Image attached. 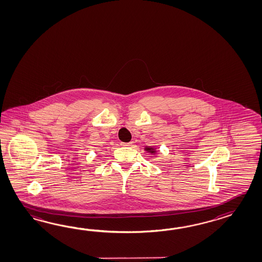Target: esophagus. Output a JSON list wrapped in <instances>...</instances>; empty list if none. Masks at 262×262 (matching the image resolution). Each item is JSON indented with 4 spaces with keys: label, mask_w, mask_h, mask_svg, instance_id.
<instances>
[{
    "label": "esophagus",
    "mask_w": 262,
    "mask_h": 262,
    "mask_svg": "<svg viewBox=\"0 0 262 262\" xmlns=\"http://www.w3.org/2000/svg\"><path fill=\"white\" fill-rule=\"evenodd\" d=\"M122 145H123V146H132L133 142L131 141V142H128V143H122Z\"/></svg>",
    "instance_id": "esophagus-1"
}]
</instances>
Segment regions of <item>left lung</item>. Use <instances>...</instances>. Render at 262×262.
Here are the masks:
<instances>
[{
	"mask_svg": "<svg viewBox=\"0 0 262 262\" xmlns=\"http://www.w3.org/2000/svg\"><path fill=\"white\" fill-rule=\"evenodd\" d=\"M145 150H147V151L150 152V154H156V149H155V148H151V147H146Z\"/></svg>",
	"mask_w": 262,
	"mask_h": 262,
	"instance_id": "left-lung-1",
	"label": "left lung"
}]
</instances>
